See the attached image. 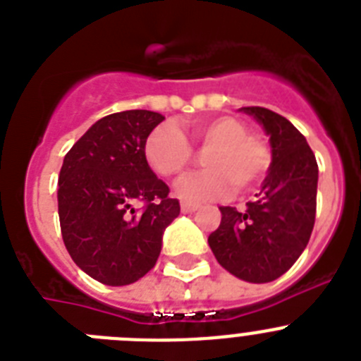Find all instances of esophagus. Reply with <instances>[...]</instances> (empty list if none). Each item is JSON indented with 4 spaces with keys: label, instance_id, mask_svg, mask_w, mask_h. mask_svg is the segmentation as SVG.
Wrapping results in <instances>:
<instances>
[{
    "label": "esophagus",
    "instance_id": "obj_1",
    "mask_svg": "<svg viewBox=\"0 0 361 361\" xmlns=\"http://www.w3.org/2000/svg\"><path fill=\"white\" fill-rule=\"evenodd\" d=\"M199 209V204H191V202H183L180 204V212L183 213H193Z\"/></svg>",
    "mask_w": 361,
    "mask_h": 361
}]
</instances>
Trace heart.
<instances>
[{
  "instance_id": "heart-1",
  "label": "heart",
  "mask_w": 361,
  "mask_h": 361,
  "mask_svg": "<svg viewBox=\"0 0 361 361\" xmlns=\"http://www.w3.org/2000/svg\"><path fill=\"white\" fill-rule=\"evenodd\" d=\"M190 142L197 149H208L202 159L208 168L178 183L177 191L183 199H220L228 195L231 186L244 193L262 183L271 168L267 142L250 133V126L233 116L197 121L190 130V141L175 124H161L146 137V162L159 177H180L195 161Z\"/></svg>"
}]
</instances>
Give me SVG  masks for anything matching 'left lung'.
<instances>
[{
  "mask_svg": "<svg viewBox=\"0 0 361 361\" xmlns=\"http://www.w3.org/2000/svg\"><path fill=\"white\" fill-rule=\"evenodd\" d=\"M242 110L264 124L271 168L257 200L244 212L220 208V226L208 237L216 262L245 282L282 276L307 245L317 215L318 164L305 137L280 114L262 106Z\"/></svg>",
  "mask_w": 361,
  "mask_h": 361,
  "instance_id": "1",
  "label": "left lung"
}]
</instances>
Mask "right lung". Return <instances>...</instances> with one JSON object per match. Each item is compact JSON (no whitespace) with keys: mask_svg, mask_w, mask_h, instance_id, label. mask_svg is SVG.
I'll use <instances>...</instances> for the list:
<instances>
[{"mask_svg":"<svg viewBox=\"0 0 361 361\" xmlns=\"http://www.w3.org/2000/svg\"><path fill=\"white\" fill-rule=\"evenodd\" d=\"M162 121L149 110L110 114L63 161L57 190L63 242L73 262L106 286L142 279L161 255L166 226L180 213L145 159L146 137Z\"/></svg>","mask_w":361,"mask_h":361,"instance_id":"obj_1","label":"right lung"}]
</instances>
